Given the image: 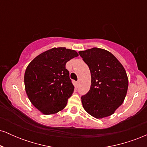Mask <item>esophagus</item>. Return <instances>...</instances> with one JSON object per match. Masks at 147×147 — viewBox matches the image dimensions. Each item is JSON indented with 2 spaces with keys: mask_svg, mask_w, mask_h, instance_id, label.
<instances>
[{
  "mask_svg": "<svg viewBox=\"0 0 147 147\" xmlns=\"http://www.w3.org/2000/svg\"><path fill=\"white\" fill-rule=\"evenodd\" d=\"M79 84V82H75V87L76 88H78Z\"/></svg>",
  "mask_w": 147,
  "mask_h": 147,
  "instance_id": "esophagus-1",
  "label": "esophagus"
}]
</instances>
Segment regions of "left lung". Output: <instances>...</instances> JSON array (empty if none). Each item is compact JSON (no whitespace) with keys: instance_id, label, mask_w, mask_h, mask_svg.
Wrapping results in <instances>:
<instances>
[{"instance_id":"1","label":"left lung","mask_w":147,"mask_h":147,"mask_svg":"<svg viewBox=\"0 0 147 147\" xmlns=\"http://www.w3.org/2000/svg\"><path fill=\"white\" fill-rule=\"evenodd\" d=\"M79 54L91 75L90 90L82 97L84 109L97 119L111 115L126 95L129 80L125 69L113 54L104 49L92 48Z\"/></svg>"}]
</instances>
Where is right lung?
<instances>
[{
	"label": "right lung",
	"mask_w": 147,
	"mask_h": 147,
	"mask_svg": "<svg viewBox=\"0 0 147 147\" xmlns=\"http://www.w3.org/2000/svg\"><path fill=\"white\" fill-rule=\"evenodd\" d=\"M75 50L54 48L35 57L27 67L24 83L32 104L44 115L63 110L74 87L65 63L78 57Z\"/></svg>",
	"instance_id": "add662e5"
}]
</instances>
